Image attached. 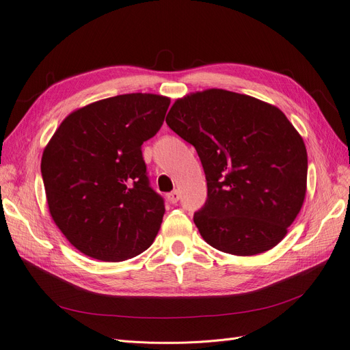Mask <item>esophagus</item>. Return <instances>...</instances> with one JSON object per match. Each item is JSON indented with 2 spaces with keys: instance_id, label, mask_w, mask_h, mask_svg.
<instances>
[{
  "instance_id": "obj_1",
  "label": "esophagus",
  "mask_w": 350,
  "mask_h": 350,
  "mask_svg": "<svg viewBox=\"0 0 350 350\" xmlns=\"http://www.w3.org/2000/svg\"><path fill=\"white\" fill-rule=\"evenodd\" d=\"M166 198H167V201L169 203H172V204H175V203H178V200L181 198V194H179V191L178 189H174L172 193H169L167 196H166Z\"/></svg>"
}]
</instances>
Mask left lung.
Wrapping results in <instances>:
<instances>
[{"mask_svg":"<svg viewBox=\"0 0 350 350\" xmlns=\"http://www.w3.org/2000/svg\"><path fill=\"white\" fill-rule=\"evenodd\" d=\"M166 124L193 144L207 181L200 235L234 256L269 251L288 234L306 193L302 137L270 103L224 89L176 99Z\"/></svg>","mask_w":350,"mask_h":350,"instance_id":"1","label":"left lung"}]
</instances>
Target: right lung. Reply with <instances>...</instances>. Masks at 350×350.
<instances>
[{"label":"right lung","instance_id":"right-lung-1","mask_svg":"<svg viewBox=\"0 0 350 350\" xmlns=\"http://www.w3.org/2000/svg\"><path fill=\"white\" fill-rule=\"evenodd\" d=\"M169 103L153 93L93 102L46 144L40 172L49 213L84 256L124 261L153 243L165 204L149 185L142 144L161 130Z\"/></svg>","mask_w":350,"mask_h":350}]
</instances>
